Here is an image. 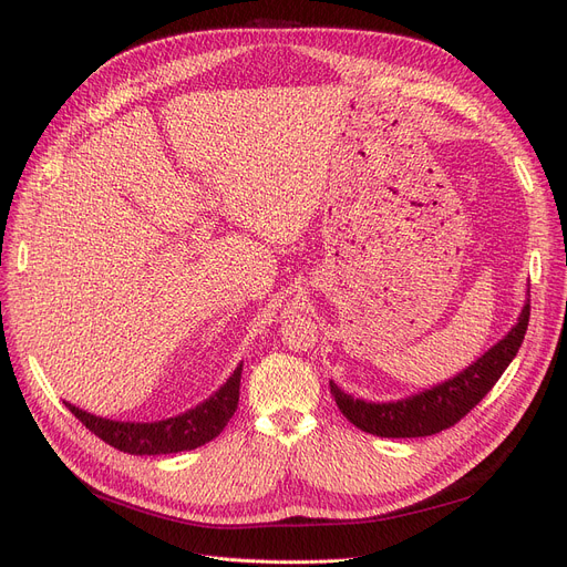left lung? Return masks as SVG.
Segmentation results:
<instances>
[{
	"label": "left lung",
	"instance_id": "1",
	"mask_svg": "<svg viewBox=\"0 0 567 567\" xmlns=\"http://www.w3.org/2000/svg\"><path fill=\"white\" fill-rule=\"evenodd\" d=\"M530 317V303L526 301L517 323L501 342H496L485 355L457 377L443 381L434 389L398 402H363L342 393L331 381V395L344 419L359 430L385 436V439H415L432 436L460 423L464 415L478 404L501 379L505 368L517 355Z\"/></svg>",
	"mask_w": 567,
	"mask_h": 567
}]
</instances>
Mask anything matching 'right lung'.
I'll return each instance as SVG.
<instances>
[{
  "label": "right lung",
  "mask_w": 567,
  "mask_h": 567,
  "mask_svg": "<svg viewBox=\"0 0 567 567\" xmlns=\"http://www.w3.org/2000/svg\"><path fill=\"white\" fill-rule=\"evenodd\" d=\"M241 370L238 365L223 389L204 404L176 415V419L158 423H118L99 419L73 404H66L75 419L112 449L131 455H169L199 449L216 439L229 423L238 406V389H241Z\"/></svg>",
  "instance_id": "1"
}]
</instances>
